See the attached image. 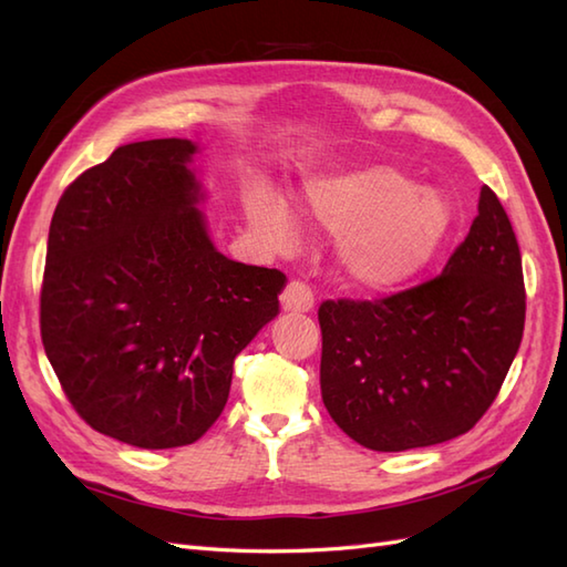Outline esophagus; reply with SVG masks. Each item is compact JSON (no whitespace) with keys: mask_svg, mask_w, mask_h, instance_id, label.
I'll return each instance as SVG.
<instances>
[{"mask_svg":"<svg viewBox=\"0 0 567 567\" xmlns=\"http://www.w3.org/2000/svg\"><path fill=\"white\" fill-rule=\"evenodd\" d=\"M280 305H282V311H287V313H307V311H311L313 309L311 287L307 282H299V280L287 282V287L282 289V295H280Z\"/></svg>","mask_w":567,"mask_h":567,"instance_id":"obj_1","label":"esophagus"}]
</instances>
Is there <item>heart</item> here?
<instances>
[{
    "label": "heart",
    "mask_w": 567,
    "mask_h": 567,
    "mask_svg": "<svg viewBox=\"0 0 567 567\" xmlns=\"http://www.w3.org/2000/svg\"><path fill=\"white\" fill-rule=\"evenodd\" d=\"M301 209L316 229L336 236L340 270L370 295L411 285L454 227L452 203L391 164L309 176L301 183ZM246 217L272 248L292 246L297 221L280 195L254 188Z\"/></svg>",
    "instance_id": "1"
}]
</instances>
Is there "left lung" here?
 <instances>
[{
	"mask_svg": "<svg viewBox=\"0 0 567 567\" xmlns=\"http://www.w3.org/2000/svg\"><path fill=\"white\" fill-rule=\"evenodd\" d=\"M524 309L517 236L483 186L478 217L437 278L379 301H323L326 411L374 452L458 437L503 386Z\"/></svg>",
	"mask_w": 567,
	"mask_h": 567,
	"instance_id": "1",
	"label": "left lung"
}]
</instances>
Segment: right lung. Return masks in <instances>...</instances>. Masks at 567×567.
Returning a JSON list of instances; mask_svg holds the SVG:
<instances>
[{
	"label": "right lung",
	"mask_w": 567,
	"mask_h": 567,
	"mask_svg": "<svg viewBox=\"0 0 567 567\" xmlns=\"http://www.w3.org/2000/svg\"><path fill=\"white\" fill-rule=\"evenodd\" d=\"M197 142L117 147L62 193L41 292L45 354L74 411L140 450L186 446L229 399L234 360L287 278L219 254Z\"/></svg>",
	"instance_id": "right-lung-1"
}]
</instances>
